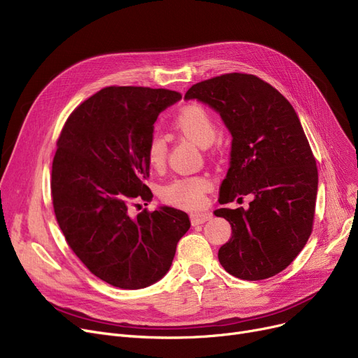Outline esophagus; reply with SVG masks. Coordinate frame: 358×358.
<instances>
[{
    "instance_id": "34e87169",
    "label": "esophagus",
    "mask_w": 358,
    "mask_h": 358,
    "mask_svg": "<svg viewBox=\"0 0 358 358\" xmlns=\"http://www.w3.org/2000/svg\"><path fill=\"white\" fill-rule=\"evenodd\" d=\"M209 219H212V213H209V212H200V213L190 215V220L193 223V227H196V224H201L204 222H208Z\"/></svg>"
}]
</instances>
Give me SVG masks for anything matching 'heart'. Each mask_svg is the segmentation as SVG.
<instances>
[{
	"mask_svg": "<svg viewBox=\"0 0 358 358\" xmlns=\"http://www.w3.org/2000/svg\"><path fill=\"white\" fill-rule=\"evenodd\" d=\"M174 127L200 148L210 146L217 136V124L210 113L199 104H189L174 117ZM146 159L152 169H162L166 161V143L161 136H152L146 146ZM212 182L204 176L181 177L169 181L161 189L165 203L182 209L201 208Z\"/></svg>",
	"mask_w": 358,
	"mask_h": 358,
	"instance_id": "b5f03b06",
	"label": "heart"
}]
</instances>
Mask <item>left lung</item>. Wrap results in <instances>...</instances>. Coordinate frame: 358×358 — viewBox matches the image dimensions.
Returning a JSON list of instances; mask_svg holds the SVG:
<instances>
[{
	"label": "left lung",
	"mask_w": 358,
	"mask_h": 358,
	"mask_svg": "<svg viewBox=\"0 0 358 358\" xmlns=\"http://www.w3.org/2000/svg\"><path fill=\"white\" fill-rule=\"evenodd\" d=\"M184 100L209 106L232 135L219 203L252 196L247 210H215L232 228L217 254L222 267L251 281L278 274L306 245L317 194L316 161L294 108L266 81L238 72L194 84Z\"/></svg>",
	"instance_id": "left-lung-1"
}]
</instances>
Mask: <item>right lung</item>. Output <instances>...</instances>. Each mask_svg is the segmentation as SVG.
I'll return each instance as SVG.
<instances>
[{
	"label": "right lung",
	"mask_w": 358,
	"mask_h": 358,
	"mask_svg": "<svg viewBox=\"0 0 358 358\" xmlns=\"http://www.w3.org/2000/svg\"><path fill=\"white\" fill-rule=\"evenodd\" d=\"M181 100L164 88L107 87L72 111L52 164L55 216L71 250L106 283L136 290L169 270L189 215L159 206L129 213L152 200L146 146L159 113Z\"/></svg>",
	"instance_id": "right-lung-1"
}]
</instances>
